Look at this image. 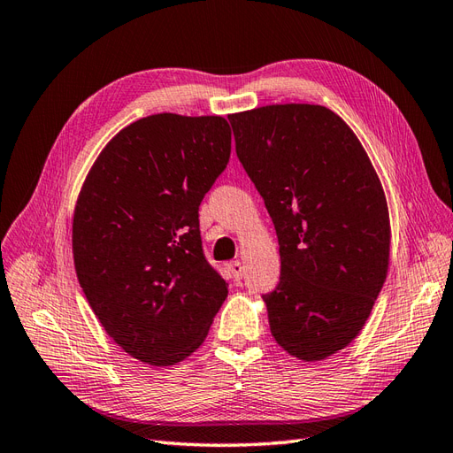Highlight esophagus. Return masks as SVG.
Returning a JSON list of instances; mask_svg holds the SVG:
<instances>
[{"label": "esophagus", "instance_id": "34e87169", "mask_svg": "<svg viewBox=\"0 0 453 453\" xmlns=\"http://www.w3.org/2000/svg\"><path fill=\"white\" fill-rule=\"evenodd\" d=\"M227 270H229L231 277H234V281L242 280V264H241L239 260H235V262H229V264H227Z\"/></svg>", "mask_w": 453, "mask_h": 453}]
</instances>
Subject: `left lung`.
Here are the masks:
<instances>
[{
  "label": "left lung",
  "instance_id": "left-lung-1",
  "mask_svg": "<svg viewBox=\"0 0 453 453\" xmlns=\"http://www.w3.org/2000/svg\"><path fill=\"white\" fill-rule=\"evenodd\" d=\"M235 150L280 242V285L262 300L275 342L303 362L350 344L390 260L385 191L339 114L285 103L227 116Z\"/></svg>",
  "mask_w": 453,
  "mask_h": 453
}]
</instances>
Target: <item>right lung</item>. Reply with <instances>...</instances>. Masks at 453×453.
Returning <instances> with one entry per match:
<instances>
[{"instance_id":"add662e5","label":"right lung","mask_w":453,"mask_h":453,"mask_svg":"<svg viewBox=\"0 0 453 453\" xmlns=\"http://www.w3.org/2000/svg\"><path fill=\"white\" fill-rule=\"evenodd\" d=\"M229 153L222 116L150 114L111 139L80 189V287L109 337L139 362H183L227 296L203 254L199 204Z\"/></svg>"}]
</instances>
